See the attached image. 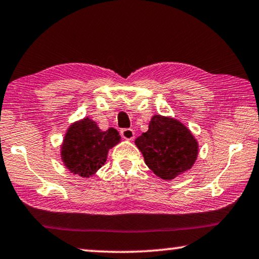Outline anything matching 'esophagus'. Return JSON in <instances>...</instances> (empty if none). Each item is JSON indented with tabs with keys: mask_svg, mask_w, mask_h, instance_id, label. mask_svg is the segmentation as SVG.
I'll return each mask as SVG.
<instances>
[{
	"mask_svg": "<svg viewBox=\"0 0 259 259\" xmlns=\"http://www.w3.org/2000/svg\"><path fill=\"white\" fill-rule=\"evenodd\" d=\"M120 136L126 140H132L134 138V131L132 128H122L120 131Z\"/></svg>",
	"mask_w": 259,
	"mask_h": 259,
	"instance_id": "esophagus-1",
	"label": "esophagus"
}]
</instances>
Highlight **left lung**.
<instances>
[{"instance_id": "1", "label": "left lung", "mask_w": 259, "mask_h": 259, "mask_svg": "<svg viewBox=\"0 0 259 259\" xmlns=\"http://www.w3.org/2000/svg\"><path fill=\"white\" fill-rule=\"evenodd\" d=\"M145 162L163 180H173L192 166L197 156V142L181 122L154 115L148 131L136 140Z\"/></svg>"}]
</instances>
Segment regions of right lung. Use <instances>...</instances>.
<instances>
[{"mask_svg": "<svg viewBox=\"0 0 259 259\" xmlns=\"http://www.w3.org/2000/svg\"><path fill=\"white\" fill-rule=\"evenodd\" d=\"M120 141L114 128L103 132L91 119L73 123L67 131L62 147V159L74 174L90 176L103 167L108 149Z\"/></svg>", "mask_w": 259, "mask_h": 259, "instance_id": "add662e5", "label": "right lung"}]
</instances>
